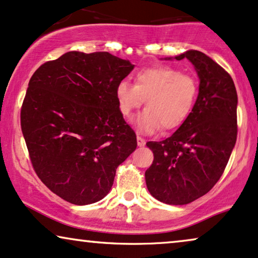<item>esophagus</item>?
Segmentation results:
<instances>
[{
    "mask_svg": "<svg viewBox=\"0 0 258 258\" xmlns=\"http://www.w3.org/2000/svg\"><path fill=\"white\" fill-rule=\"evenodd\" d=\"M137 144H138V146L139 148H142V146H144L145 144H146V142H145V139L144 138H142V137H137Z\"/></svg>",
    "mask_w": 258,
    "mask_h": 258,
    "instance_id": "34e87169",
    "label": "esophagus"
}]
</instances>
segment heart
Instances as JSON below:
<instances>
[{"label":"heart","mask_w":258,"mask_h":258,"mask_svg":"<svg viewBox=\"0 0 258 258\" xmlns=\"http://www.w3.org/2000/svg\"><path fill=\"white\" fill-rule=\"evenodd\" d=\"M120 113L130 118L145 101L146 109L135 125L139 132L155 133L161 127L174 130L185 121L198 97V83L190 75L169 67L139 71L135 86L121 81L115 88Z\"/></svg>","instance_id":"b5f03b06"}]
</instances>
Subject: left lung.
<instances>
[{
  "label": "left lung",
  "instance_id": "8db88e82",
  "mask_svg": "<svg viewBox=\"0 0 258 258\" xmlns=\"http://www.w3.org/2000/svg\"><path fill=\"white\" fill-rule=\"evenodd\" d=\"M183 58L194 65L200 84L185 121L162 142L146 143L153 162L145 171L150 194L168 205H187L213 188L226 168L237 140V91L232 78L200 51Z\"/></svg>",
  "mask_w": 258,
  "mask_h": 258
}]
</instances>
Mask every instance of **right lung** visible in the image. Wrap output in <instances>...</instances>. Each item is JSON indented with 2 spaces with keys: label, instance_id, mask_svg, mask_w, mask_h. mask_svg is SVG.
I'll return each instance as SVG.
<instances>
[{
  "label": "right lung",
  "instance_id": "obj_1",
  "mask_svg": "<svg viewBox=\"0 0 258 258\" xmlns=\"http://www.w3.org/2000/svg\"><path fill=\"white\" fill-rule=\"evenodd\" d=\"M135 68L108 52L70 51L33 74L21 130L39 178L74 205L102 200L137 148L115 88Z\"/></svg>",
  "mask_w": 258,
  "mask_h": 258
}]
</instances>
